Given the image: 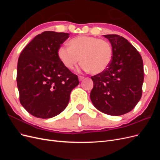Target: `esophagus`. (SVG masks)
<instances>
[{"label": "esophagus", "instance_id": "1", "mask_svg": "<svg viewBox=\"0 0 160 160\" xmlns=\"http://www.w3.org/2000/svg\"><path fill=\"white\" fill-rule=\"evenodd\" d=\"M84 79H85V77H83V76H81V75H79V80L80 81H83Z\"/></svg>", "mask_w": 160, "mask_h": 160}]
</instances>
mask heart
Wrapping results in <instances>:
<instances>
[{
	"mask_svg": "<svg viewBox=\"0 0 160 160\" xmlns=\"http://www.w3.org/2000/svg\"><path fill=\"white\" fill-rule=\"evenodd\" d=\"M69 47L62 46L58 56L67 69H72L79 61L82 68L92 74H99L108 68L113 57L110 43L89 36H78L69 42Z\"/></svg>",
	"mask_w": 160,
	"mask_h": 160,
	"instance_id": "obj_1",
	"label": "heart"
}]
</instances>
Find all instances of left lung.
I'll list each match as a JSON object with an SVG mask.
<instances>
[{"instance_id":"left-lung-1","label":"left lung","mask_w":160,"mask_h":160,"mask_svg":"<svg viewBox=\"0 0 160 160\" xmlns=\"http://www.w3.org/2000/svg\"><path fill=\"white\" fill-rule=\"evenodd\" d=\"M111 42L113 57L103 72L92 76L90 98L99 111L118 116L132 111L142 95L143 66L142 56L123 37L103 35Z\"/></svg>"}]
</instances>
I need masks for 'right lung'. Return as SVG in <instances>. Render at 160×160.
<instances>
[{"label": "right lung", "instance_id": "add662e5", "mask_svg": "<svg viewBox=\"0 0 160 160\" xmlns=\"http://www.w3.org/2000/svg\"><path fill=\"white\" fill-rule=\"evenodd\" d=\"M69 34L45 31L25 47L18 60L17 82L20 102L36 118H51L68 105L77 75L62 64L58 50Z\"/></svg>", "mask_w": 160, "mask_h": 160}]
</instances>
